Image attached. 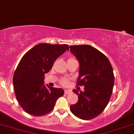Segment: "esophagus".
Returning <instances> with one entry per match:
<instances>
[{
    "mask_svg": "<svg viewBox=\"0 0 134 134\" xmlns=\"http://www.w3.org/2000/svg\"><path fill=\"white\" fill-rule=\"evenodd\" d=\"M72 93V91L70 90H65V94H70Z\"/></svg>",
    "mask_w": 134,
    "mask_h": 134,
    "instance_id": "esophagus-1",
    "label": "esophagus"
}]
</instances>
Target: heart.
<instances>
[{
	"label": "heart",
	"mask_w": 134,
	"mask_h": 134,
	"mask_svg": "<svg viewBox=\"0 0 134 134\" xmlns=\"http://www.w3.org/2000/svg\"><path fill=\"white\" fill-rule=\"evenodd\" d=\"M68 82H69V80L68 79H66V78H65V79H62L60 81V83L63 86H67Z\"/></svg>",
	"instance_id": "1"
}]
</instances>
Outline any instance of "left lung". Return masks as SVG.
Segmentation results:
<instances>
[{
	"instance_id": "1",
	"label": "left lung",
	"mask_w": 134,
	"mask_h": 134,
	"mask_svg": "<svg viewBox=\"0 0 134 134\" xmlns=\"http://www.w3.org/2000/svg\"><path fill=\"white\" fill-rule=\"evenodd\" d=\"M69 48L80 64L76 85L84 86V91L80 93L73 90L78 96V101L70 106V111L81 119H93L102 113L111 98L115 81L113 68L106 55L91 46Z\"/></svg>"
}]
</instances>
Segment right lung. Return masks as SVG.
Masks as SVG:
<instances>
[{
  "instance_id": "obj_1",
  "label": "right lung",
  "mask_w": 134,
  "mask_h": 134,
  "mask_svg": "<svg viewBox=\"0 0 134 134\" xmlns=\"http://www.w3.org/2000/svg\"><path fill=\"white\" fill-rule=\"evenodd\" d=\"M66 50L67 44L40 43L31 48L21 59L13 76L16 99L22 108L35 116L50 113L64 91L44 86V77L53 63Z\"/></svg>"
}]
</instances>
